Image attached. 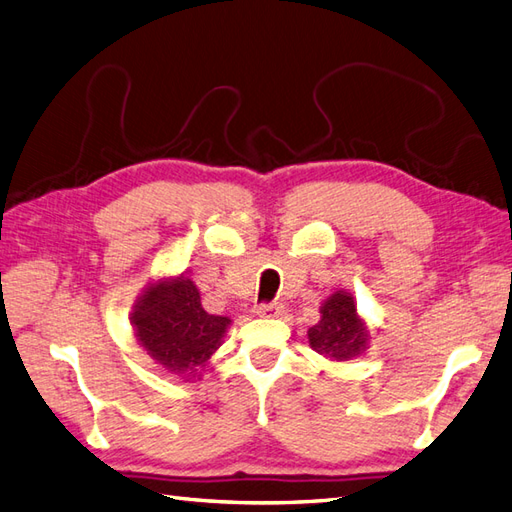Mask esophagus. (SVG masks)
Segmentation results:
<instances>
[{
    "instance_id": "34e87169",
    "label": "esophagus",
    "mask_w": 512,
    "mask_h": 512,
    "mask_svg": "<svg viewBox=\"0 0 512 512\" xmlns=\"http://www.w3.org/2000/svg\"><path fill=\"white\" fill-rule=\"evenodd\" d=\"M282 314H284L282 303H265V306L258 308V316H262V319H278Z\"/></svg>"
}]
</instances>
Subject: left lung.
Segmentation results:
<instances>
[{
	"mask_svg": "<svg viewBox=\"0 0 512 512\" xmlns=\"http://www.w3.org/2000/svg\"><path fill=\"white\" fill-rule=\"evenodd\" d=\"M308 342L331 362H349L368 349L370 327L349 290H334L321 303V321L308 329Z\"/></svg>",
	"mask_w": 512,
	"mask_h": 512,
	"instance_id": "8db88e82",
	"label": "left lung"
}]
</instances>
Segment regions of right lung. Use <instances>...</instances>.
Here are the masks:
<instances>
[{"label":"right lung","mask_w":512,"mask_h":512,"mask_svg":"<svg viewBox=\"0 0 512 512\" xmlns=\"http://www.w3.org/2000/svg\"><path fill=\"white\" fill-rule=\"evenodd\" d=\"M133 336L153 362L183 381H200L232 321L209 314L189 275L148 282L131 312Z\"/></svg>","instance_id":"1"}]
</instances>
